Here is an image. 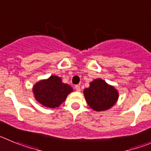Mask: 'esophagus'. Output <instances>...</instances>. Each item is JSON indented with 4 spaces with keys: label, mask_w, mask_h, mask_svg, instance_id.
<instances>
[{
    "label": "esophagus",
    "mask_w": 151,
    "mask_h": 151,
    "mask_svg": "<svg viewBox=\"0 0 151 151\" xmlns=\"http://www.w3.org/2000/svg\"><path fill=\"white\" fill-rule=\"evenodd\" d=\"M74 88H75V89L77 91V92H80V91H81V87H80V86L78 85L75 86V87Z\"/></svg>",
    "instance_id": "esophagus-1"
}]
</instances>
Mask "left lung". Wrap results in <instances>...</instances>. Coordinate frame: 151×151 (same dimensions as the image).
<instances>
[{
  "instance_id": "8db88e82",
  "label": "left lung",
  "mask_w": 151,
  "mask_h": 151,
  "mask_svg": "<svg viewBox=\"0 0 151 151\" xmlns=\"http://www.w3.org/2000/svg\"><path fill=\"white\" fill-rule=\"evenodd\" d=\"M86 101L91 108L96 111L109 109L114 105L119 97L117 90L101 79H96L83 90Z\"/></svg>"
}]
</instances>
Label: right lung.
Wrapping results in <instances>:
<instances>
[{"label": "right lung", "instance_id": "1", "mask_svg": "<svg viewBox=\"0 0 151 151\" xmlns=\"http://www.w3.org/2000/svg\"><path fill=\"white\" fill-rule=\"evenodd\" d=\"M72 91L70 86L63 83L61 77L55 75L39 81L33 86V92L37 101L50 108L59 107Z\"/></svg>", "mask_w": 151, "mask_h": 151}]
</instances>
